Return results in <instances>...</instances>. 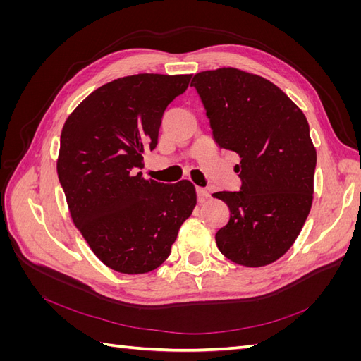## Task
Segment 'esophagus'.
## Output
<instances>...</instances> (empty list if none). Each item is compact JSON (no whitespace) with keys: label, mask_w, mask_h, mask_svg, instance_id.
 <instances>
[{"label":"esophagus","mask_w":361,"mask_h":361,"mask_svg":"<svg viewBox=\"0 0 361 361\" xmlns=\"http://www.w3.org/2000/svg\"><path fill=\"white\" fill-rule=\"evenodd\" d=\"M195 191H197V195H199V200L200 202H203L206 197H209V191H207L206 188L197 187V188H195Z\"/></svg>","instance_id":"34e87169"}]
</instances>
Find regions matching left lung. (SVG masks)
Masks as SVG:
<instances>
[{"label": "left lung", "instance_id": "1", "mask_svg": "<svg viewBox=\"0 0 361 361\" xmlns=\"http://www.w3.org/2000/svg\"><path fill=\"white\" fill-rule=\"evenodd\" d=\"M220 149L241 158L239 191L212 194L231 211L216 247L238 265L265 267L292 247L313 200L316 149L307 118L276 84L235 68L195 73Z\"/></svg>", "mask_w": 361, "mask_h": 361}]
</instances>
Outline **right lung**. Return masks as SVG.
<instances>
[{"mask_svg":"<svg viewBox=\"0 0 361 361\" xmlns=\"http://www.w3.org/2000/svg\"><path fill=\"white\" fill-rule=\"evenodd\" d=\"M191 76L114 80L64 122L57 173L71 216L97 259L122 274L158 268L197 202L190 180L159 183L140 171L145 152L158 145L164 111Z\"/></svg>","mask_w":361,"mask_h":361,"instance_id":"obj_1","label":"right lung"}]
</instances>
